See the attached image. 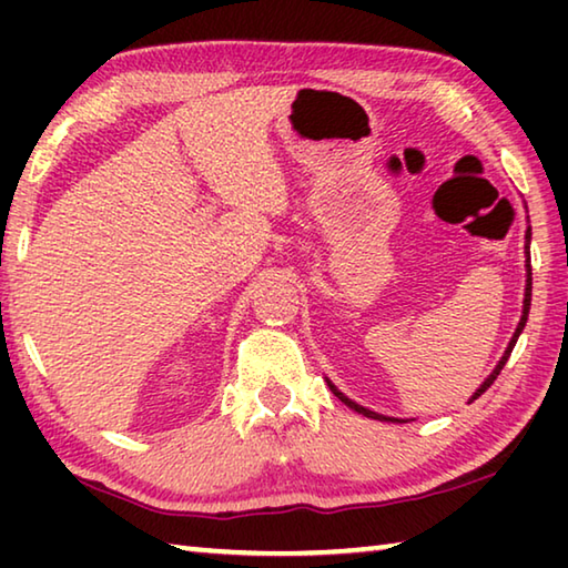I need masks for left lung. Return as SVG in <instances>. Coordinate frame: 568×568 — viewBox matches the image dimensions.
Wrapping results in <instances>:
<instances>
[{
    "instance_id": "left-lung-1",
    "label": "left lung",
    "mask_w": 568,
    "mask_h": 568,
    "mask_svg": "<svg viewBox=\"0 0 568 568\" xmlns=\"http://www.w3.org/2000/svg\"><path fill=\"white\" fill-rule=\"evenodd\" d=\"M528 243H531V230H528L526 233V255H528ZM526 267H528V281H526V297H524V315H521V321H518V328H516V333H514V338H511V343H508V348H506V353H504V358L498 361V365H496V371L491 373V376H488L486 381H484V386H480L476 393H474V398L470 400H476L480 393H486L488 388H491V383L498 378V373L504 371V365H506V361H508V355H511V351H514V345H516V341H518V335H521V331H524V325H526V321H528V307H531V255L526 257ZM331 390L335 393V396H338L345 406H351L353 410H358V413H363V416H368V418H376V420H398V418H386V416H378V413H373V410H368V408H363V406H358V403H353L351 398H345L343 393L333 386L331 383Z\"/></svg>"
}]
</instances>
